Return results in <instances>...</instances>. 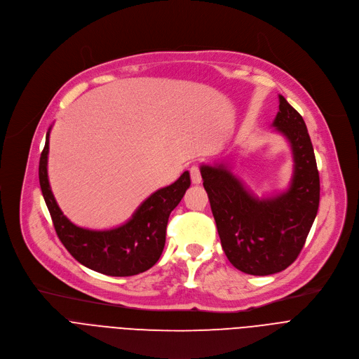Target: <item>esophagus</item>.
Returning a JSON list of instances; mask_svg holds the SVG:
<instances>
[{
  "label": "esophagus",
  "mask_w": 359,
  "mask_h": 359,
  "mask_svg": "<svg viewBox=\"0 0 359 359\" xmlns=\"http://www.w3.org/2000/svg\"><path fill=\"white\" fill-rule=\"evenodd\" d=\"M190 177H191V183H194V184L201 183V172L197 165H193L190 168Z\"/></svg>",
  "instance_id": "obj_1"
}]
</instances>
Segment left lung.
I'll return each instance as SVG.
<instances>
[{
	"instance_id": "left-lung-1",
	"label": "left lung",
	"mask_w": 359,
	"mask_h": 359,
	"mask_svg": "<svg viewBox=\"0 0 359 359\" xmlns=\"http://www.w3.org/2000/svg\"><path fill=\"white\" fill-rule=\"evenodd\" d=\"M278 99L273 126L288 140L294 159L285 191L259 198L226 163L200 168L227 259L251 276L276 274L295 262L320 206V175L309 130L287 99Z\"/></svg>"
}]
</instances>
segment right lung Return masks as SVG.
<instances>
[{"label": "right lung", "mask_w": 359, "mask_h": 359, "mask_svg": "<svg viewBox=\"0 0 359 359\" xmlns=\"http://www.w3.org/2000/svg\"><path fill=\"white\" fill-rule=\"evenodd\" d=\"M49 130L39 158V184L55 231L72 257L82 266L111 277L136 276L155 266L165 248L169 216L190 186L189 172L150 194L125 224L111 230L78 227L64 216L49 186Z\"/></svg>", "instance_id": "add662e5"}]
</instances>
